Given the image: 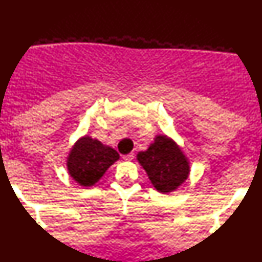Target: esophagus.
I'll use <instances>...</instances> for the list:
<instances>
[{"instance_id":"34e87169","label":"esophagus","mask_w":262,"mask_h":262,"mask_svg":"<svg viewBox=\"0 0 262 262\" xmlns=\"http://www.w3.org/2000/svg\"><path fill=\"white\" fill-rule=\"evenodd\" d=\"M124 161H133L134 160V154H128L123 156Z\"/></svg>"}]
</instances>
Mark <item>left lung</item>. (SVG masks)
<instances>
[{
	"label": "left lung",
	"instance_id": "1",
	"mask_svg": "<svg viewBox=\"0 0 262 262\" xmlns=\"http://www.w3.org/2000/svg\"><path fill=\"white\" fill-rule=\"evenodd\" d=\"M138 161L156 190L162 193L177 190L190 173V165L183 151L165 135L156 137L146 151L139 152Z\"/></svg>",
	"mask_w": 262,
	"mask_h": 262
}]
</instances>
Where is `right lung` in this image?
Masks as SVG:
<instances>
[{"mask_svg":"<svg viewBox=\"0 0 262 262\" xmlns=\"http://www.w3.org/2000/svg\"><path fill=\"white\" fill-rule=\"evenodd\" d=\"M120 158L117 151L85 135L76 142L68 157L69 174L81 186H93Z\"/></svg>","mask_w":262,"mask_h":262,"instance_id":"add662e5","label":"right lung"}]
</instances>
